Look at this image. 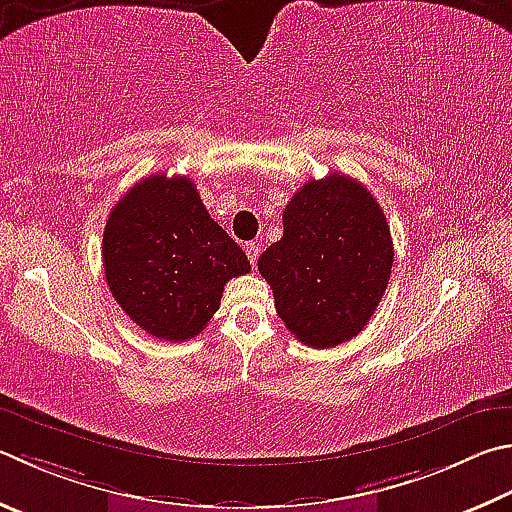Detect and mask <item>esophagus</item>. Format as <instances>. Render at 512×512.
I'll return each instance as SVG.
<instances>
[{"instance_id": "34e87169", "label": "esophagus", "mask_w": 512, "mask_h": 512, "mask_svg": "<svg viewBox=\"0 0 512 512\" xmlns=\"http://www.w3.org/2000/svg\"><path fill=\"white\" fill-rule=\"evenodd\" d=\"M244 250H246V255L250 259V264H253V268H255L257 257H259V244H255V241H250V244H246Z\"/></svg>"}]
</instances>
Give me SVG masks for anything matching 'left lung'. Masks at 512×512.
Returning <instances> with one entry per match:
<instances>
[{"mask_svg": "<svg viewBox=\"0 0 512 512\" xmlns=\"http://www.w3.org/2000/svg\"><path fill=\"white\" fill-rule=\"evenodd\" d=\"M284 235L259 257L286 329L315 349L367 327L392 275L394 244L383 208L347 174L304 183L284 208Z\"/></svg>", "mask_w": 512, "mask_h": 512, "instance_id": "left-lung-1", "label": "left lung"}]
</instances>
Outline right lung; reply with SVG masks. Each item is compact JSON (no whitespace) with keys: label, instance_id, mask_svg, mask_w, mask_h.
Listing matches in <instances>:
<instances>
[{"label":"right lung","instance_id":"right-lung-1","mask_svg":"<svg viewBox=\"0 0 512 512\" xmlns=\"http://www.w3.org/2000/svg\"><path fill=\"white\" fill-rule=\"evenodd\" d=\"M102 266L129 320L159 340L183 342L206 329L224 286L250 262L210 219L188 176L152 174L109 212Z\"/></svg>","mask_w":512,"mask_h":512}]
</instances>
